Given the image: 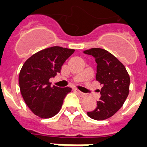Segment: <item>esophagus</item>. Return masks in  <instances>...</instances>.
<instances>
[{"instance_id":"34e87169","label":"esophagus","mask_w":147,"mask_h":147,"mask_svg":"<svg viewBox=\"0 0 147 147\" xmlns=\"http://www.w3.org/2000/svg\"><path fill=\"white\" fill-rule=\"evenodd\" d=\"M74 90H75V92H76V93L78 94L79 96H81V97H85V96H86V94L83 93V92H80L79 90H78V89H74Z\"/></svg>"}]
</instances>
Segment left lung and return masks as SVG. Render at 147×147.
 Listing matches in <instances>:
<instances>
[{"instance_id":"8db88e82","label":"left lung","mask_w":147,"mask_h":147,"mask_svg":"<svg viewBox=\"0 0 147 147\" xmlns=\"http://www.w3.org/2000/svg\"><path fill=\"white\" fill-rule=\"evenodd\" d=\"M83 53L96 59V78L102 86L96 108L88 112L87 115L96 120H104L113 116L126 101L130 83L129 76L125 66L105 49L93 48Z\"/></svg>"}]
</instances>
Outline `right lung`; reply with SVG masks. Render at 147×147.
<instances>
[{
  "label": "right lung",
  "mask_w": 147,
  "mask_h": 147,
  "mask_svg": "<svg viewBox=\"0 0 147 147\" xmlns=\"http://www.w3.org/2000/svg\"><path fill=\"white\" fill-rule=\"evenodd\" d=\"M74 51V49L51 47L34 54L22 66L18 78L21 96L36 116L51 118L60 110L71 88L51 87L49 79L60 73L64 62Z\"/></svg>",
  "instance_id": "obj_1"
}]
</instances>
